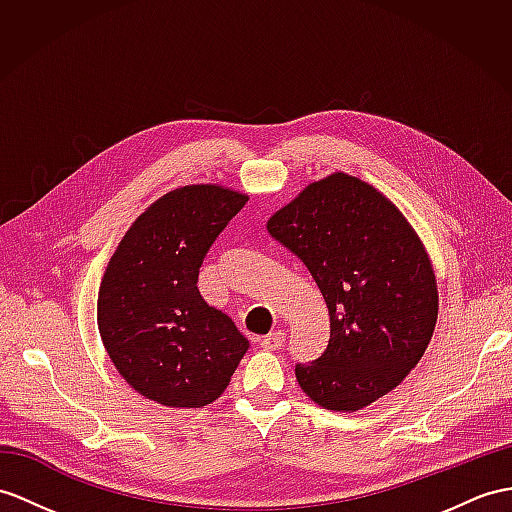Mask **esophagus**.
<instances>
[{
  "mask_svg": "<svg viewBox=\"0 0 512 512\" xmlns=\"http://www.w3.org/2000/svg\"><path fill=\"white\" fill-rule=\"evenodd\" d=\"M284 339H286V336H284L282 330H273L267 336H263V339H260V347H263V350H269V352L280 350Z\"/></svg>",
  "mask_w": 512,
  "mask_h": 512,
  "instance_id": "1",
  "label": "esophagus"
}]
</instances>
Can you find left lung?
<instances>
[{
    "instance_id": "8db88e82",
    "label": "left lung",
    "mask_w": 512,
    "mask_h": 512,
    "mask_svg": "<svg viewBox=\"0 0 512 512\" xmlns=\"http://www.w3.org/2000/svg\"><path fill=\"white\" fill-rule=\"evenodd\" d=\"M267 230L304 260L330 313L328 350L295 367L302 391L334 413L393 391L439 317L432 260L402 210L376 186L334 171L276 210Z\"/></svg>"
}]
</instances>
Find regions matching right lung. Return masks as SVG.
Segmentation results:
<instances>
[{"instance_id": "obj_1", "label": "right lung", "mask_w": 512, "mask_h": 512, "mask_svg": "<svg viewBox=\"0 0 512 512\" xmlns=\"http://www.w3.org/2000/svg\"><path fill=\"white\" fill-rule=\"evenodd\" d=\"M221 184L162 195L123 234L99 284L97 328L119 376L167 408H202L226 391L249 341L197 291L208 247L245 206Z\"/></svg>"}]
</instances>
